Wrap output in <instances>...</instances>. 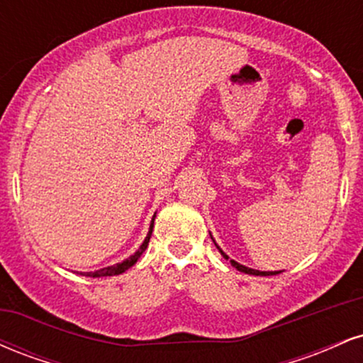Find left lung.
Here are the masks:
<instances>
[{"label": "left lung", "mask_w": 363, "mask_h": 363, "mask_svg": "<svg viewBox=\"0 0 363 363\" xmlns=\"http://www.w3.org/2000/svg\"><path fill=\"white\" fill-rule=\"evenodd\" d=\"M216 245V244H215ZM216 247H218V245H216ZM218 251L222 252V256L225 257V259H228V256L227 254H225L222 249L218 247ZM232 264L235 266L237 269H239V272H242V273H247V274H256V277H272V274H278L280 272H259V269H252V268H247V266H244V264H239V262H235V261H232Z\"/></svg>", "instance_id": "1"}]
</instances>
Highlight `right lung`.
Returning a JSON list of instances; mask_svg holds the SVG:
<instances>
[{"label": "right lung", "instance_id": "1", "mask_svg": "<svg viewBox=\"0 0 363 363\" xmlns=\"http://www.w3.org/2000/svg\"><path fill=\"white\" fill-rule=\"evenodd\" d=\"M152 232H153V220H152V225H150V232L147 235V239H145V242L141 244V247L136 251L135 254H133L131 257H128L126 261L119 262V264H114V266H107V268H102L99 269V272H94V273H85V277H91V278H101V277H116V274H121L124 273L126 269L131 268L133 264H135L136 261H138V257L141 256V254L145 252V249L148 247V242H150V237H152Z\"/></svg>", "mask_w": 363, "mask_h": 363}]
</instances>
